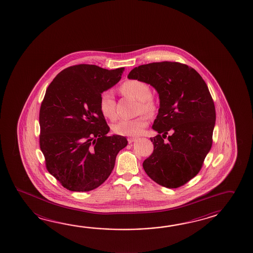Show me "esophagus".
I'll list each match as a JSON object with an SVG mask.
<instances>
[{
    "label": "esophagus",
    "mask_w": 253,
    "mask_h": 253,
    "mask_svg": "<svg viewBox=\"0 0 253 253\" xmlns=\"http://www.w3.org/2000/svg\"><path fill=\"white\" fill-rule=\"evenodd\" d=\"M135 137H129L128 139H127V141H128L129 144H131V143H133L134 141H135Z\"/></svg>",
    "instance_id": "34e87169"
}]
</instances>
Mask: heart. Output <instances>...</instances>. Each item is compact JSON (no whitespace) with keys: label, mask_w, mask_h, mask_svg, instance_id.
I'll return each instance as SVG.
<instances>
[{"label":"heart","mask_w":253,"mask_h":253,"mask_svg":"<svg viewBox=\"0 0 253 253\" xmlns=\"http://www.w3.org/2000/svg\"><path fill=\"white\" fill-rule=\"evenodd\" d=\"M120 91L139 101L137 112L138 118L134 119H122L112 126L115 134L123 136H136L142 134L148 126L149 117H153L158 111V101L152 96L150 85L139 80H127L120 85ZM99 109L105 118L114 120L117 119L116 99L111 89H106L99 95ZM147 115H145V114Z\"/></svg>","instance_id":"b5f03b06"}]
</instances>
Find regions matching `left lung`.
I'll return each mask as SVG.
<instances>
[{"label": "left lung", "instance_id": "obj_1", "mask_svg": "<svg viewBox=\"0 0 253 253\" xmlns=\"http://www.w3.org/2000/svg\"><path fill=\"white\" fill-rule=\"evenodd\" d=\"M128 78L152 85L160 98L153 126L159 134L150 138L154 152L144 171L163 187L179 188L200 171L213 144L215 108L208 85L192 67L169 61L139 65Z\"/></svg>", "mask_w": 253, "mask_h": 253}]
</instances>
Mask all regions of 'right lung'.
I'll return each mask as SVG.
<instances>
[{
    "mask_svg": "<svg viewBox=\"0 0 253 253\" xmlns=\"http://www.w3.org/2000/svg\"><path fill=\"white\" fill-rule=\"evenodd\" d=\"M124 68L94 65L63 70L45 91L40 110V145L46 169L71 191H90L113 170L116 157L127 140L108 135L99 109V95L121 79Z\"/></svg>",
    "mask_w": 253,
    "mask_h": 253,
    "instance_id": "obj_1",
    "label": "right lung"
}]
</instances>
